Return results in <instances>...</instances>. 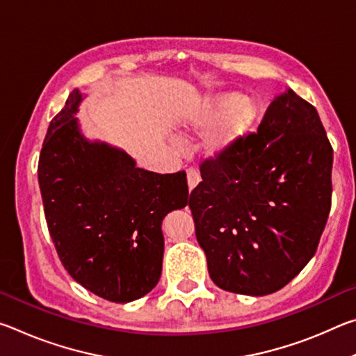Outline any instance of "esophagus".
Returning <instances> with one entry per match:
<instances>
[{
	"label": "esophagus",
	"instance_id": "1",
	"mask_svg": "<svg viewBox=\"0 0 356 356\" xmlns=\"http://www.w3.org/2000/svg\"><path fill=\"white\" fill-rule=\"evenodd\" d=\"M186 180H188V188L193 190L201 182V174L197 172L195 168H188V170H186Z\"/></svg>",
	"mask_w": 356,
	"mask_h": 356
}]
</instances>
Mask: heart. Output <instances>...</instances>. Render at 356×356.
<instances>
[{
  "mask_svg": "<svg viewBox=\"0 0 356 356\" xmlns=\"http://www.w3.org/2000/svg\"><path fill=\"white\" fill-rule=\"evenodd\" d=\"M257 119V106L240 92H222L197 100L184 113L182 127L188 131L210 130L204 138V152L221 156L242 144Z\"/></svg>",
  "mask_w": 356,
  "mask_h": 356,
  "instance_id": "obj_1",
  "label": "heart"
}]
</instances>
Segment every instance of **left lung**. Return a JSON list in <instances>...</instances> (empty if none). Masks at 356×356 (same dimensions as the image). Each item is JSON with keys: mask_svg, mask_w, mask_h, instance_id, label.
I'll return each instance as SVG.
<instances>
[{"mask_svg": "<svg viewBox=\"0 0 356 356\" xmlns=\"http://www.w3.org/2000/svg\"><path fill=\"white\" fill-rule=\"evenodd\" d=\"M331 168L317 110L292 89L275 97L257 134L204 161L188 206L216 286L259 297L305 268L328 220Z\"/></svg>", "mask_w": 356, "mask_h": 356, "instance_id": "left-lung-1", "label": "left lung"}]
</instances>
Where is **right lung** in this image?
Listing matches in <instances>:
<instances>
[{"label":"right lung","mask_w":356,"mask_h":356,"mask_svg":"<svg viewBox=\"0 0 356 356\" xmlns=\"http://www.w3.org/2000/svg\"><path fill=\"white\" fill-rule=\"evenodd\" d=\"M81 100L74 89L42 144L38 176L48 232L78 284L129 303L160 280L161 221L188 204L186 174L141 170L124 150L86 140L75 118Z\"/></svg>","instance_id":"obj_1"}]
</instances>
